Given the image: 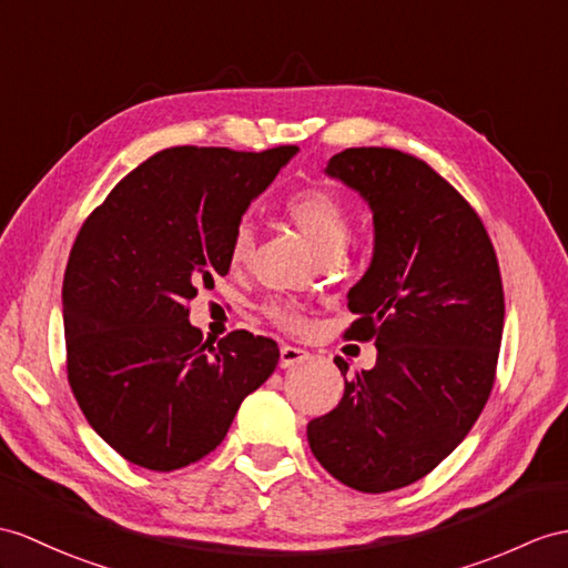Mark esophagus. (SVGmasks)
Returning a JSON list of instances; mask_svg holds the SVG:
<instances>
[{"label":"esophagus","instance_id":"1","mask_svg":"<svg viewBox=\"0 0 568 568\" xmlns=\"http://www.w3.org/2000/svg\"><path fill=\"white\" fill-rule=\"evenodd\" d=\"M311 354L306 349L301 347H292V344H284V347L280 349V366L282 368H292V366H298L306 362Z\"/></svg>","mask_w":568,"mask_h":568}]
</instances>
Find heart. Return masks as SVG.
<instances>
[{"instance_id": "obj_1", "label": "heart", "mask_w": 568, "mask_h": 568, "mask_svg": "<svg viewBox=\"0 0 568 568\" xmlns=\"http://www.w3.org/2000/svg\"><path fill=\"white\" fill-rule=\"evenodd\" d=\"M284 214L292 224L306 236V241L313 245L317 255L339 253V247L347 239V206L327 187H306L296 192L294 197H288L284 204ZM255 245V231L247 221L233 229L231 243H229V260L231 265H243L247 257L253 255ZM267 315L276 325L282 327H301L303 317L282 303H270Z\"/></svg>"}]
</instances>
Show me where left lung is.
<instances>
[{
  "instance_id": "1",
  "label": "left lung",
  "mask_w": 568,
  "mask_h": 568,
  "mask_svg": "<svg viewBox=\"0 0 568 568\" xmlns=\"http://www.w3.org/2000/svg\"><path fill=\"white\" fill-rule=\"evenodd\" d=\"M325 173L373 214L371 265L349 288L347 339H376L371 371L308 422L327 473L366 494L422 479L460 446L494 385L504 286L477 212L432 165L397 149H344Z\"/></svg>"
}]
</instances>
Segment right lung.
Instances as JSON below:
<instances>
[{"label":"right lung","instance_id":"add662e5","mask_svg":"<svg viewBox=\"0 0 568 568\" xmlns=\"http://www.w3.org/2000/svg\"><path fill=\"white\" fill-rule=\"evenodd\" d=\"M296 151L163 149L81 226L62 284L67 378L124 460L156 473L202 460L276 368L270 337L204 342L187 301L229 274L233 229Z\"/></svg>","mask_w":568,"mask_h":568}]
</instances>
